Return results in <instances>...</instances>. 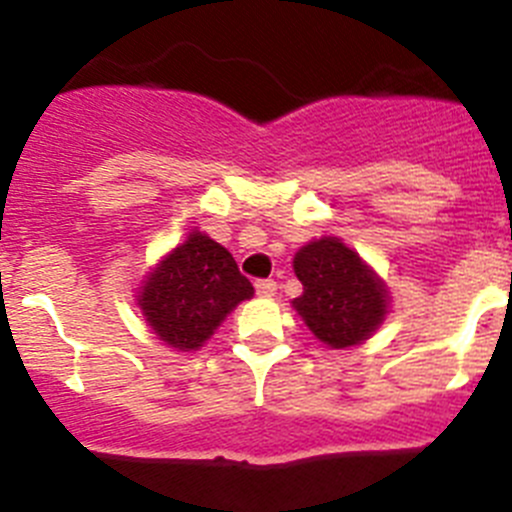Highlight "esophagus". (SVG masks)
<instances>
[{
  "label": "esophagus",
  "mask_w": 512,
  "mask_h": 512,
  "mask_svg": "<svg viewBox=\"0 0 512 512\" xmlns=\"http://www.w3.org/2000/svg\"><path fill=\"white\" fill-rule=\"evenodd\" d=\"M253 287H256V295L261 297H271L277 292V282H274V279H259Z\"/></svg>",
  "instance_id": "esophagus-1"
}]
</instances>
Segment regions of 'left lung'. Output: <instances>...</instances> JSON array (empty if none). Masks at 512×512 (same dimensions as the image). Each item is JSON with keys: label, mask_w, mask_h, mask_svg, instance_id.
<instances>
[{"label": "left lung", "mask_w": 512, "mask_h": 512, "mask_svg": "<svg viewBox=\"0 0 512 512\" xmlns=\"http://www.w3.org/2000/svg\"><path fill=\"white\" fill-rule=\"evenodd\" d=\"M295 274L302 282L297 312L328 346L348 348L366 341L387 315L384 284L338 238H320L300 248Z\"/></svg>", "instance_id": "8db88e82"}]
</instances>
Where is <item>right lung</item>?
I'll list each match as a JSON object with an SVG mask.
<instances>
[{
    "label": "right lung",
    "instance_id": "right-lung-1",
    "mask_svg": "<svg viewBox=\"0 0 512 512\" xmlns=\"http://www.w3.org/2000/svg\"><path fill=\"white\" fill-rule=\"evenodd\" d=\"M251 295L253 284L238 271L233 256L194 230L151 271L138 305L161 341L179 351H192Z\"/></svg>",
    "mask_w": 512,
    "mask_h": 512
}]
</instances>
